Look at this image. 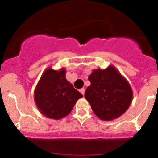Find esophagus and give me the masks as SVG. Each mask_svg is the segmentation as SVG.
Wrapping results in <instances>:
<instances>
[{"mask_svg": "<svg viewBox=\"0 0 158 158\" xmlns=\"http://www.w3.org/2000/svg\"><path fill=\"white\" fill-rule=\"evenodd\" d=\"M79 91L81 92V94H82V95H84V94H85V88H81V89L79 90Z\"/></svg>", "mask_w": 158, "mask_h": 158, "instance_id": "1", "label": "esophagus"}]
</instances>
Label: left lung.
<instances>
[{
	"label": "left lung",
	"mask_w": 158,
	"mask_h": 158,
	"mask_svg": "<svg viewBox=\"0 0 158 158\" xmlns=\"http://www.w3.org/2000/svg\"><path fill=\"white\" fill-rule=\"evenodd\" d=\"M88 80L90 85L85 90V97L98 118L111 121L123 115L131 106V85L113 65L104 70H94Z\"/></svg>",
	"instance_id": "left-lung-1"
}]
</instances>
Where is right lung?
Here are the masks:
<instances>
[{"label":"right lung","instance_id":"right-lung-1","mask_svg":"<svg viewBox=\"0 0 158 158\" xmlns=\"http://www.w3.org/2000/svg\"><path fill=\"white\" fill-rule=\"evenodd\" d=\"M66 70L48 68L40 78L34 91L39 111L46 117L60 119L71 112L77 101L83 97L65 77Z\"/></svg>","mask_w":158,"mask_h":158}]
</instances>
